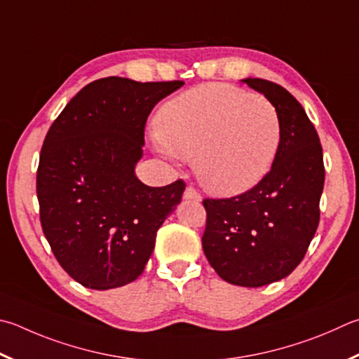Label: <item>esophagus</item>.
Returning a JSON list of instances; mask_svg holds the SVG:
<instances>
[{
    "label": "esophagus",
    "instance_id": "obj_1",
    "mask_svg": "<svg viewBox=\"0 0 359 359\" xmlns=\"http://www.w3.org/2000/svg\"><path fill=\"white\" fill-rule=\"evenodd\" d=\"M184 198L185 199H193V201H201L202 199L201 194L196 191V188H193V187H187V190L184 193Z\"/></svg>",
    "mask_w": 359,
    "mask_h": 359
}]
</instances>
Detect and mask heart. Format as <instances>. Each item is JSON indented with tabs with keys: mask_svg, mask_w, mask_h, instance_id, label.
<instances>
[{
	"mask_svg": "<svg viewBox=\"0 0 359 359\" xmlns=\"http://www.w3.org/2000/svg\"><path fill=\"white\" fill-rule=\"evenodd\" d=\"M158 149L193 158L208 191L233 196L269 174L281 144L276 107L223 83L201 84L168 100L155 116Z\"/></svg>",
	"mask_w": 359,
	"mask_h": 359,
	"instance_id": "1",
	"label": "heart"
}]
</instances>
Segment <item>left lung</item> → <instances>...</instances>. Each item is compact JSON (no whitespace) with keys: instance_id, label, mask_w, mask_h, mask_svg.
<instances>
[{"instance_id":"1","label":"left lung","mask_w":359,"mask_h":359,"mask_svg":"<svg viewBox=\"0 0 359 359\" xmlns=\"http://www.w3.org/2000/svg\"><path fill=\"white\" fill-rule=\"evenodd\" d=\"M243 81L276 107L281 144L269 174L251 190L202 201V250L221 279L260 287L290 275L308 251L320 221L325 166L317 130L295 97L262 78Z\"/></svg>"}]
</instances>
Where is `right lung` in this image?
<instances>
[{
  "instance_id": "add662e5",
  "label": "right lung",
  "mask_w": 359,
  "mask_h": 359,
  "mask_svg": "<svg viewBox=\"0 0 359 359\" xmlns=\"http://www.w3.org/2000/svg\"><path fill=\"white\" fill-rule=\"evenodd\" d=\"M182 86L100 78L67 103L45 136L36 182L42 231L57 262L84 287L135 281L182 199V179L147 187L135 175L149 114Z\"/></svg>"
}]
</instances>
